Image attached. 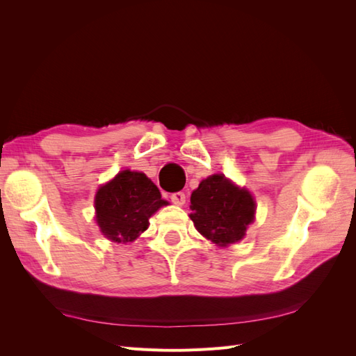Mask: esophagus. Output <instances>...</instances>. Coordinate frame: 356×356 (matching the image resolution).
Returning <instances> with one entry per match:
<instances>
[{
  "label": "esophagus",
  "instance_id": "obj_1",
  "mask_svg": "<svg viewBox=\"0 0 356 356\" xmlns=\"http://www.w3.org/2000/svg\"><path fill=\"white\" fill-rule=\"evenodd\" d=\"M170 200L174 202L178 207H182V204L186 203V195L182 191H177V193H172L170 195Z\"/></svg>",
  "mask_w": 356,
  "mask_h": 356
}]
</instances>
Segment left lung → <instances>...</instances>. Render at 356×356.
<instances>
[{
  "instance_id": "8db88e82",
  "label": "left lung",
  "mask_w": 356,
  "mask_h": 356,
  "mask_svg": "<svg viewBox=\"0 0 356 356\" xmlns=\"http://www.w3.org/2000/svg\"><path fill=\"white\" fill-rule=\"evenodd\" d=\"M190 202V218L197 232L220 246L243 239L254 221L255 202L250 191L234 186L222 174L203 179Z\"/></svg>"
}]
</instances>
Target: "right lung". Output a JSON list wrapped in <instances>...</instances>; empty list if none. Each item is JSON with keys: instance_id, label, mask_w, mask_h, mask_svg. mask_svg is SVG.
Listing matches in <instances>:
<instances>
[{"instance_id": "right-lung-1", "label": "right lung", "mask_w": 356, "mask_h": 356, "mask_svg": "<svg viewBox=\"0 0 356 356\" xmlns=\"http://www.w3.org/2000/svg\"><path fill=\"white\" fill-rule=\"evenodd\" d=\"M163 204L168 202L145 174L123 170L96 193V222L106 239L127 243L148 229V218Z\"/></svg>"}]
</instances>
